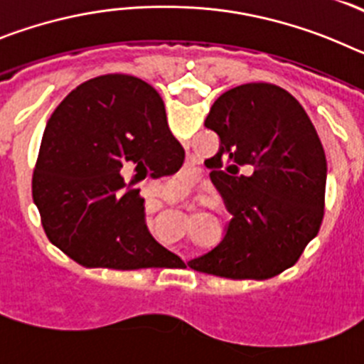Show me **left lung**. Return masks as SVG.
I'll return each instance as SVG.
<instances>
[{
  "instance_id": "obj_1",
  "label": "left lung",
  "mask_w": 364,
  "mask_h": 364,
  "mask_svg": "<svg viewBox=\"0 0 364 364\" xmlns=\"http://www.w3.org/2000/svg\"><path fill=\"white\" fill-rule=\"evenodd\" d=\"M204 125L220 138L210 176L231 213L224 239L188 262L226 279H269L294 266L324 215L326 156L297 100L244 83L215 100Z\"/></svg>"
}]
</instances>
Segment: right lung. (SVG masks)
Returning a JSON list of instances; mask_svg holds the SVG:
<instances>
[{
	"label": "right lung",
	"instance_id": "1",
	"mask_svg": "<svg viewBox=\"0 0 364 364\" xmlns=\"http://www.w3.org/2000/svg\"><path fill=\"white\" fill-rule=\"evenodd\" d=\"M184 149L149 83L105 74L78 85L45 127L32 198L50 242L85 268H156L173 259L146 224L134 180L173 175Z\"/></svg>",
	"mask_w": 364,
	"mask_h": 364
}]
</instances>
